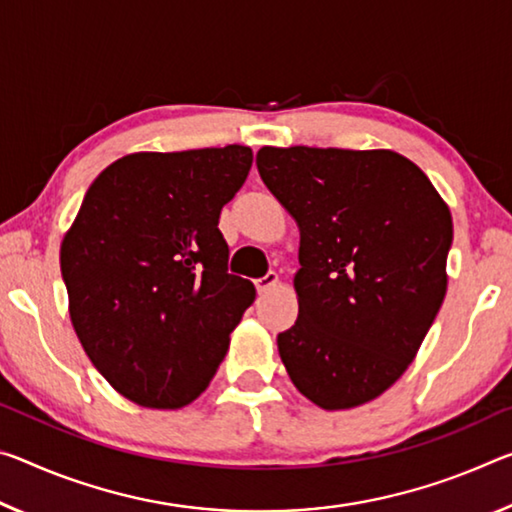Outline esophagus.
<instances>
[{
    "mask_svg": "<svg viewBox=\"0 0 512 512\" xmlns=\"http://www.w3.org/2000/svg\"><path fill=\"white\" fill-rule=\"evenodd\" d=\"M278 282H280V275L278 273H273V271H269L264 275V278H259L255 285H257V291L259 294H269L271 289H275L278 287Z\"/></svg>",
    "mask_w": 512,
    "mask_h": 512,
    "instance_id": "1",
    "label": "esophagus"
}]
</instances>
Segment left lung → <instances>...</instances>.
Listing matches in <instances>:
<instances>
[{"label": "left lung", "instance_id": "obj_1", "mask_svg": "<svg viewBox=\"0 0 512 512\" xmlns=\"http://www.w3.org/2000/svg\"><path fill=\"white\" fill-rule=\"evenodd\" d=\"M257 170L300 232L282 364L319 408H358L403 376L440 312L449 205L394 150L264 145Z\"/></svg>", "mask_w": 512, "mask_h": 512}]
</instances>
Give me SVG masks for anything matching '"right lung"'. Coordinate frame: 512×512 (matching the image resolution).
Listing matches in <instances>:
<instances>
[{"label":"right lung","instance_id":"right-lung-1","mask_svg":"<svg viewBox=\"0 0 512 512\" xmlns=\"http://www.w3.org/2000/svg\"><path fill=\"white\" fill-rule=\"evenodd\" d=\"M250 166L246 145L125 154L95 177L61 241L72 328L136 405L196 401L253 305L218 230Z\"/></svg>","mask_w":512,"mask_h":512}]
</instances>
